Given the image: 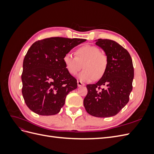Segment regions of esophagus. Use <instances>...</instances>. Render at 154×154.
I'll list each match as a JSON object with an SVG mask.
<instances>
[{"label":"esophagus","instance_id":"1","mask_svg":"<svg viewBox=\"0 0 154 154\" xmlns=\"http://www.w3.org/2000/svg\"><path fill=\"white\" fill-rule=\"evenodd\" d=\"M77 83H78V86L80 87H82V86H84L85 84L83 83H82L81 81H78L77 82Z\"/></svg>","mask_w":154,"mask_h":154}]
</instances>
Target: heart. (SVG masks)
Here are the masks:
<instances>
[{"instance_id":"heart-1","label":"heart","mask_w":154,"mask_h":154,"mask_svg":"<svg viewBox=\"0 0 154 154\" xmlns=\"http://www.w3.org/2000/svg\"><path fill=\"white\" fill-rule=\"evenodd\" d=\"M74 57L71 53L63 56V61L67 71L71 75L76 74L84 66V71L78 75L79 80L84 82H91L96 78H100L104 74L108 64L105 53L101 52L94 45H85L76 51Z\"/></svg>"}]
</instances>
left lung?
<instances>
[{"label":"left lung","mask_w":154,"mask_h":154,"mask_svg":"<svg viewBox=\"0 0 154 154\" xmlns=\"http://www.w3.org/2000/svg\"><path fill=\"white\" fill-rule=\"evenodd\" d=\"M95 41L104 51L108 64L100 80L87 85L88 92L83 105L90 115L109 118L117 114L128 103L132 90L134 67L127 50L116 42L101 38Z\"/></svg>","instance_id":"8db88e82"}]
</instances>
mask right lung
<instances>
[{
    "label": "right lung",
    "instance_id": "1",
    "mask_svg": "<svg viewBox=\"0 0 154 154\" xmlns=\"http://www.w3.org/2000/svg\"><path fill=\"white\" fill-rule=\"evenodd\" d=\"M85 39L51 37L36 41L23 62L22 92L25 103L42 116L58 114L66 97L77 88V80L69 74L63 56Z\"/></svg>",
    "mask_w": 154,
    "mask_h": 154
}]
</instances>
